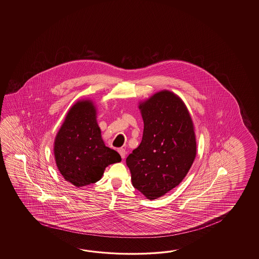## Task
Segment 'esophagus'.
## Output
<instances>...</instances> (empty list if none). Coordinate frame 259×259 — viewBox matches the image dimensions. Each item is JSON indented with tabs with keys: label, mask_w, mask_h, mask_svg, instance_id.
<instances>
[{
	"label": "esophagus",
	"mask_w": 259,
	"mask_h": 259,
	"mask_svg": "<svg viewBox=\"0 0 259 259\" xmlns=\"http://www.w3.org/2000/svg\"><path fill=\"white\" fill-rule=\"evenodd\" d=\"M118 153L120 154V155H121L122 159H124L125 157H126V154H127V152H126V150L124 148H119L118 150Z\"/></svg>",
	"instance_id": "34e87169"
}]
</instances>
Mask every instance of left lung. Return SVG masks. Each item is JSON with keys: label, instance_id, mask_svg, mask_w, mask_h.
<instances>
[{"label": "left lung", "instance_id": "left-lung-1", "mask_svg": "<svg viewBox=\"0 0 259 259\" xmlns=\"http://www.w3.org/2000/svg\"><path fill=\"white\" fill-rule=\"evenodd\" d=\"M142 143L126 159L133 187L147 199L165 195L186 177L196 156V139L187 106L177 94L160 91L139 103Z\"/></svg>", "mask_w": 259, "mask_h": 259}]
</instances>
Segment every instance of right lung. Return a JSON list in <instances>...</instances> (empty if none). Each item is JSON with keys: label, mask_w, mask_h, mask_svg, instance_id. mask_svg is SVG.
<instances>
[{"label": "right lung", "mask_w": 259, "mask_h": 259, "mask_svg": "<svg viewBox=\"0 0 259 259\" xmlns=\"http://www.w3.org/2000/svg\"><path fill=\"white\" fill-rule=\"evenodd\" d=\"M96 118L93 100H79L66 113L55 136L57 168L66 182L77 188L98 182L106 166L121 161L116 151L105 146Z\"/></svg>", "instance_id": "right-lung-1"}]
</instances>
